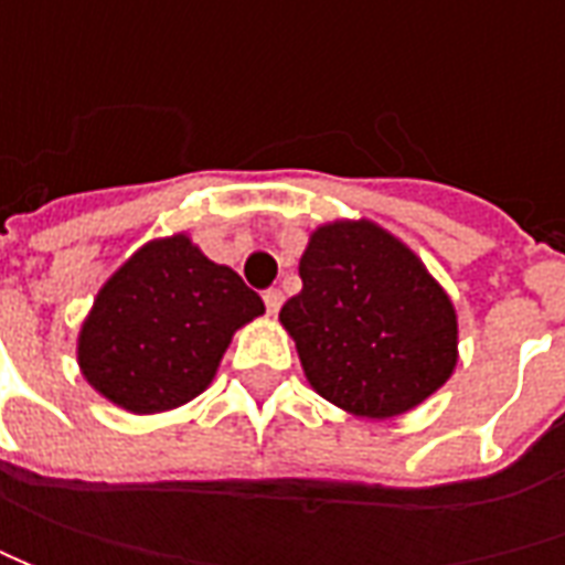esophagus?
<instances>
[{
  "label": "esophagus",
  "instance_id": "34e87169",
  "mask_svg": "<svg viewBox=\"0 0 565 565\" xmlns=\"http://www.w3.org/2000/svg\"><path fill=\"white\" fill-rule=\"evenodd\" d=\"M264 305H267L270 315H276V311L282 308V292H279V289H267V292H264Z\"/></svg>",
  "mask_w": 565,
  "mask_h": 565
}]
</instances>
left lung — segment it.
Instances as JSON below:
<instances>
[{
    "mask_svg": "<svg viewBox=\"0 0 565 565\" xmlns=\"http://www.w3.org/2000/svg\"><path fill=\"white\" fill-rule=\"evenodd\" d=\"M301 292L279 320L323 399L393 418L444 386L456 367V311L424 264L367 220L320 226L301 254Z\"/></svg>",
    "mask_w": 565,
    "mask_h": 565,
    "instance_id": "8db88e82",
    "label": "left lung"
}]
</instances>
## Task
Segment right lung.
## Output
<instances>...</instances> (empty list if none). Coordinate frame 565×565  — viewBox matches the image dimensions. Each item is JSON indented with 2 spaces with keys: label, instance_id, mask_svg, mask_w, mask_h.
<instances>
[{
  "label": "right lung",
  "instance_id": "right-lung-1",
  "mask_svg": "<svg viewBox=\"0 0 565 565\" xmlns=\"http://www.w3.org/2000/svg\"><path fill=\"white\" fill-rule=\"evenodd\" d=\"M264 315L242 276L172 235L143 245L99 289L77 337L87 383L135 415L204 393L232 333Z\"/></svg>",
  "mask_w": 565,
  "mask_h": 565
}]
</instances>
